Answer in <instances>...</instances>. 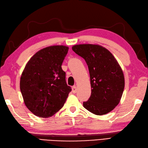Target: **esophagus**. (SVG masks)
Wrapping results in <instances>:
<instances>
[{
    "instance_id": "34e87169",
    "label": "esophagus",
    "mask_w": 148,
    "mask_h": 148,
    "mask_svg": "<svg viewBox=\"0 0 148 148\" xmlns=\"http://www.w3.org/2000/svg\"><path fill=\"white\" fill-rule=\"evenodd\" d=\"M77 86H73L72 87V92H73V93H75L76 92H77Z\"/></svg>"
}]
</instances>
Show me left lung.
I'll return each mask as SVG.
<instances>
[{
    "instance_id": "left-lung-1",
    "label": "left lung",
    "mask_w": 148,
    "mask_h": 148,
    "mask_svg": "<svg viewBox=\"0 0 148 148\" xmlns=\"http://www.w3.org/2000/svg\"><path fill=\"white\" fill-rule=\"evenodd\" d=\"M72 50L85 59L89 70L91 93L83 107L97 115L110 112L120 101L125 88L123 72L117 60L98 45H76Z\"/></svg>"
}]
</instances>
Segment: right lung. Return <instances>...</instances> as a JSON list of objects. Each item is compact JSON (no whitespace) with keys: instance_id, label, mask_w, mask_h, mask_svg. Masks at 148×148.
<instances>
[{"instance_id":"right-lung-1","label":"right lung","mask_w":148,"mask_h":148,"mask_svg":"<svg viewBox=\"0 0 148 148\" xmlns=\"http://www.w3.org/2000/svg\"><path fill=\"white\" fill-rule=\"evenodd\" d=\"M69 47L54 45L36 53L28 62L20 82L27 108L37 116L49 118L64 105L71 91L62 69Z\"/></svg>"}]
</instances>
